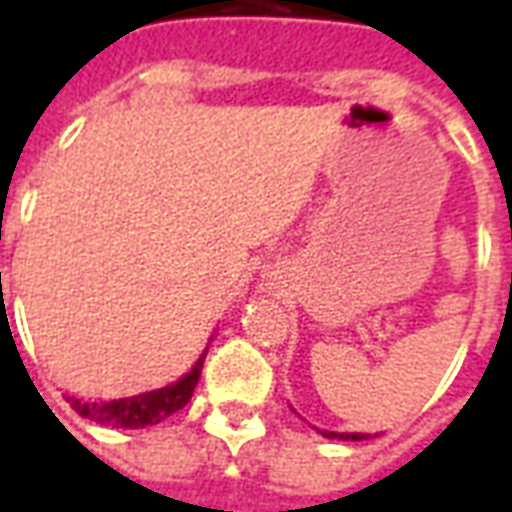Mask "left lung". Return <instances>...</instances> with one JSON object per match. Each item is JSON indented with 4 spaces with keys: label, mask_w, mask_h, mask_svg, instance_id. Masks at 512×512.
<instances>
[{
    "label": "left lung",
    "mask_w": 512,
    "mask_h": 512,
    "mask_svg": "<svg viewBox=\"0 0 512 512\" xmlns=\"http://www.w3.org/2000/svg\"><path fill=\"white\" fill-rule=\"evenodd\" d=\"M326 439H343V441H362L370 439L367 433H334V430H321Z\"/></svg>",
    "instance_id": "8db88e82"
}]
</instances>
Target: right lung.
Returning <instances> with one entry per match:
<instances>
[{"mask_svg": "<svg viewBox=\"0 0 512 512\" xmlns=\"http://www.w3.org/2000/svg\"><path fill=\"white\" fill-rule=\"evenodd\" d=\"M202 359H205V354L180 381L153 389V392L120 397V400H82V397H68V400L76 408V414H82L84 419L112 425V428H147V425H156L189 403L191 395H194V386L200 381Z\"/></svg>", "mask_w": 512, "mask_h": 512, "instance_id": "obj_1", "label": "right lung"}]
</instances>
